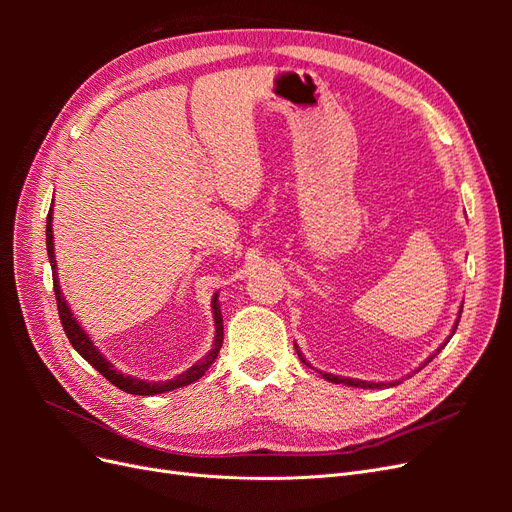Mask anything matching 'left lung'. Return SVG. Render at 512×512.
Segmentation results:
<instances>
[{
    "label": "left lung",
    "instance_id": "8db88e82",
    "mask_svg": "<svg viewBox=\"0 0 512 512\" xmlns=\"http://www.w3.org/2000/svg\"><path fill=\"white\" fill-rule=\"evenodd\" d=\"M457 324H459V320H457ZM457 329V327H455ZM455 329H453V333H455ZM299 352V350H297ZM440 352V350H438ZM436 352V354H438ZM436 354H431L429 359H427V363L433 359V356ZM299 356H301V352H299ZM301 361H303V356H301ZM305 363V361H303ZM322 378L324 380H329V382H335V384H348V386H361V389H380V386H384L382 382H363V380H352V378H339V376H331V374H322Z\"/></svg>",
    "mask_w": 512,
    "mask_h": 512
}]
</instances>
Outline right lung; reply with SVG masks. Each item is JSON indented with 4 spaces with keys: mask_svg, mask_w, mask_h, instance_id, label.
I'll use <instances>...</instances> for the list:
<instances>
[{
    "mask_svg": "<svg viewBox=\"0 0 512 512\" xmlns=\"http://www.w3.org/2000/svg\"><path fill=\"white\" fill-rule=\"evenodd\" d=\"M53 205L49 209V215H46V252H49V260H51V267H53V290H55V299H57V312H59V320H61V327H64L70 344L74 346V350L79 352L83 359L98 369L100 374L115 384L117 389L126 391L130 395H158V393H166V391H173V389H181V386H188L192 382H196L198 378L205 376V371L213 365V361L218 359V352L222 348V339H224V324H222V312H220V305H218V297H213V316H215V346L213 350L205 356L203 361L196 363L194 367H190L185 374H179L177 378L168 380V382H145V380H138V378H130V376H123L121 371L113 369V365L108 363L104 356L96 350V346L91 344V339L87 337V333L81 329V324L76 322V318L72 316L70 307L64 299V294L59 290V282H57V273H55V252H53Z\"/></svg>",
    "mask_w": 512,
    "mask_h": 512,
    "instance_id": "1",
    "label": "right lung"
}]
</instances>
